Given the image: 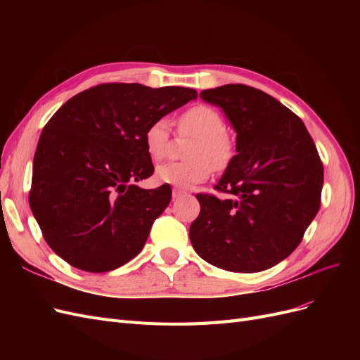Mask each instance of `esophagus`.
<instances>
[{"instance_id":"obj_1","label":"esophagus","mask_w":360,"mask_h":360,"mask_svg":"<svg viewBox=\"0 0 360 360\" xmlns=\"http://www.w3.org/2000/svg\"><path fill=\"white\" fill-rule=\"evenodd\" d=\"M184 195H186V192L181 191V189H172V198L174 200H177L180 197H184Z\"/></svg>"}]
</instances>
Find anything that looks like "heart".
Listing matches in <instances>:
<instances>
[{"mask_svg":"<svg viewBox=\"0 0 360 360\" xmlns=\"http://www.w3.org/2000/svg\"><path fill=\"white\" fill-rule=\"evenodd\" d=\"M181 135L197 136L191 151L189 162H167L156 168L155 176L160 183L188 189L210 177L213 168L225 169L234 156V147L226 135V123L222 114L207 105L191 108L179 118ZM171 138V122L156 118L144 132V144L148 156L160 160L167 156Z\"/></svg>","mask_w":360,"mask_h":360,"instance_id":"obj_1","label":"heart"}]
</instances>
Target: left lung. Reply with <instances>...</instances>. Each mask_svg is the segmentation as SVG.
Returning <instances> with one entry per match:
<instances>
[{
	"mask_svg": "<svg viewBox=\"0 0 360 360\" xmlns=\"http://www.w3.org/2000/svg\"><path fill=\"white\" fill-rule=\"evenodd\" d=\"M236 130V151L214 189L198 193L191 243L216 267L255 274L285 259L320 209L323 165L302 120L275 97L243 84L200 94Z\"/></svg>",
	"mask_w": 360,
	"mask_h": 360,
	"instance_id": "obj_1",
	"label": "left lung"
}]
</instances>
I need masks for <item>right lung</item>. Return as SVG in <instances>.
<instances>
[{
  "label": "right lung",
  "instance_id": "add662e5",
  "mask_svg": "<svg viewBox=\"0 0 360 360\" xmlns=\"http://www.w3.org/2000/svg\"><path fill=\"white\" fill-rule=\"evenodd\" d=\"M193 99L197 91L184 86L102 84L52 115L32 162L30 207L53 252L91 274L141 252L171 201L169 184H135L155 171L144 132Z\"/></svg>",
  "mask_w": 360,
  "mask_h": 360
}]
</instances>
